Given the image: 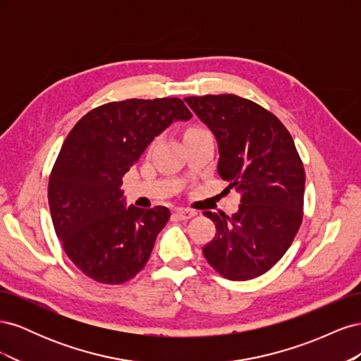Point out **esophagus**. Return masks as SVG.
I'll return each instance as SVG.
<instances>
[{"label": "esophagus", "instance_id": "obj_1", "mask_svg": "<svg viewBox=\"0 0 361 361\" xmlns=\"http://www.w3.org/2000/svg\"><path fill=\"white\" fill-rule=\"evenodd\" d=\"M174 214H176V216L178 218H180V220H190V218H192V216H195L197 215V212L195 211H191V209H176L174 211Z\"/></svg>", "mask_w": 361, "mask_h": 361}]
</instances>
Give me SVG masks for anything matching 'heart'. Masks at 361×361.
<instances>
[{"instance_id":"b5f03b06","label":"heart","mask_w":361,"mask_h":361,"mask_svg":"<svg viewBox=\"0 0 361 361\" xmlns=\"http://www.w3.org/2000/svg\"><path fill=\"white\" fill-rule=\"evenodd\" d=\"M202 130H206V129H202V128H191L187 130V134L185 135H190V134H195V133H202Z\"/></svg>"}]
</instances>
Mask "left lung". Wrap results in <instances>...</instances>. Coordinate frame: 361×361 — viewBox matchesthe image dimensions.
Masks as SVG:
<instances>
[{"instance_id":"1","label":"left lung","mask_w":361,"mask_h":361,"mask_svg":"<svg viewBox=\"0 0 361 361\" xmlns=\"http://www.w3.org/2000/svg\"><path fill=\"white\" fill-rule=\"evenodd\" d=\"M218 143V174L241 192L232 216L206 211L216 233L203 255L220 276L244 281L265 274L290 247L302 221L305 174L289 130L236 94L185 97Z\"/></svg>"}]
</instances>
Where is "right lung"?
Wrapping results in <instances>:
<instances>
[{
	"mask_svg": "<svg viewBox=\"0 0 361 361\" xmlns=\"http://www.w3.org/2000/svg\"><path fill=\"white\" fill-rule=\"evenodd\" d=\"M191 116L178 97L110 102L64 140L49 176V211L64 253L87 277L122 285L147 264L170 211L126 207L122 179L155 137Z\"/></svg>",
	"mask_w": 361,
	"mask_h": 361,
	"instance_id": "add662e5",
	"label": "right lung"
}]
</instances>
